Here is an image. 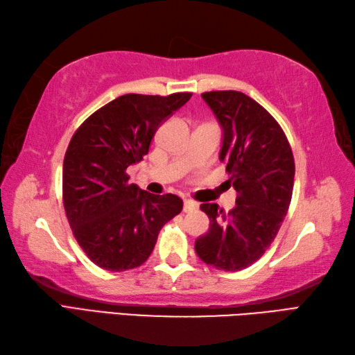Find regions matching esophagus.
<instances>
[{
    "instance_id": "obj_1",
    "label": "esophagus",
    "mask_w": 355,
    "mask_h": 355,
    "mask_svg": "<svg viewBox=\"0 0 355 355\" xmlns=\"http://www.w3.org/2000/svg\"><path fill=\"white\" fill-rule=\"evenodd\" d=\"M199 208V205H198V202H194V200H190V199H185L184 200V211L185 213H191V211H196V209Z\"/></svg>"
}]
</instances>
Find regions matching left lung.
Listing matches in <instances>:
<instances>
[{
  "mask_svg": "<svg viewBox=\"0 0 355 355\" xmlns=\"http://www.w3.org/2000/svg\"><path fill=\"white\" fill-rule=\"evenodd\" d=\"M223 132L219 159L237 191L228 213L202 204L208 233L194 250L202 262L222 271H239L262 257L288 213L294 187V156L289 142L265 108L236 90L202 93Z\"/></svg>",
  "mask_w": 355,
  "mask_h": 355,
  "instance_id": "1",
  "label": "left lung"
}]
</instances>
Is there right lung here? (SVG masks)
Listing matches in <instances>:
<instances>
[{"label":"right lung","mask_w":355,"mask_h":355,"mask_svg":"<svg viewBox=\"0 0 355 355\" xmlns=\"http://www.w3.org/2000/svg\"><path fill=\"white\" fill-rule=\"evenodd\" d=\"M191 93H128L87 118L67 147L62 200L73 236L93 263L107 271L141 266L161 228L182 211L176 194L155 196L130 184L127 168L148 153L156 130Z\"/></svg>","instance_id":"right-lung-1"}]
</instances>
